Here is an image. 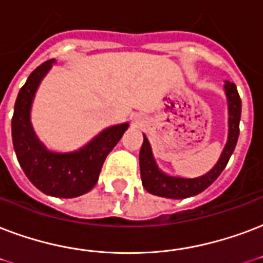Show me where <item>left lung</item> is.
Instances as JSON below:
<instances>
[{
  "label": "left lung",
  "instance_id": "8db88e82",
  "mask_svg": "<svg viewBox=\"0 0 263 263\" xmlns=\"http://www.w3.org/2000/svg\"><path fill=\"white\" fill-rule=\"evenodd\" d=\"M225 91L228 102H229V139L220 154L218 164L205 175L194 178V179H185V178H175V176H168L163 174L154 163L149 142L146 139V136H143V145L140 147L139 153L140 178H142L143 187L149 193L168 198H186L190 196H196L212 185L216 178L225 170L237 143L238 134H240L238 125H240V116H241V99H240L236 85L226 81Z\"/></svg>",
  "mask_w": 263,
  "mask_h": 263
}]
</instances>
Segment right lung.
Here are the masks:
<instances>
[{
  "label": "right lung",
  "mask_w": 263,
  "mask_h": 263,
  "mask_svg": "<svg viewBox=\"0 0 263 263\" xmlns=\"http://www.w3.org/2000/svg\"><path fill=\"white\" fill-rule=\"evenodd\" d=\"M53 60H47L30 74L20 88L12 117V140L26 176L43 193L55 197H77L96 185L107 154L127 131L128 124L107 128L84 149L69 154L48 152L30 125V106L37 87Z\"/></svg>",
  "instance_id": "right-lung-1"
}]
</instances>
